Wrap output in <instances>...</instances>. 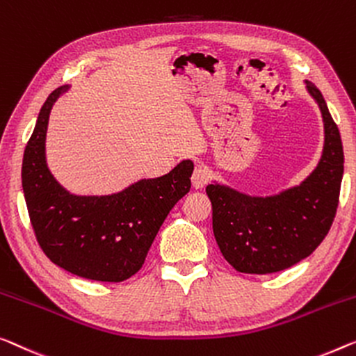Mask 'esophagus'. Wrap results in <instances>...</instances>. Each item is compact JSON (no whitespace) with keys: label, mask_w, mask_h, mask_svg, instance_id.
<instances>
[{"label":"esophagus","mask_w":356,"mask_h":356,"mask_svg":"<svg viewBox=\"0 0 356 356\" xmlns=\"http://www.w3.org/2000/svg\"><path fill=\"white\" fill-rule=\"evenodd\" d=\"M208 180H209V174H208V171H206L204 168H201V166H198V168H195V171H193V174H192V185H193V188H203L206 184H208Z\"/></svg>","instance_id":"1"}]
</instances>
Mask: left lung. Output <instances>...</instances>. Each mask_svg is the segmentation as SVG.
Wrapping results in <instances>:
<instances>
[{"mask_svg":"<svg viewBox=\"0 0 356 356\" xmlns=\"http://www.w3.org/2000/svg\"><path fill=\"white\" fill-rule=\"evenodd\" d=\"M305 83L325 121V148L315 171L299 187L265 198L219 184L206 187L217 245L241 273L265 275L293 267L320 246L336 217L343 176L341 134L320 89Z\"/></svg>","mask_w":356,"mask_h":356,"instance_id":"left-lung-1","label":"left lung"}]
</instances>
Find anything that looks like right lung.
I'll use <instances>...</instances> for the list:
<instances>
[{"mask_svg": "<svg viewBox=\"0 0 356 356\" xmlns=\"http://www.w3.org/2000/svg\"><path fill=\"white\" fill-rule=\"evenodd\" d=\"M67 89L49 94L25 147L22 187L30 222L51 262L81 278L120 283L139 272L169 211L188 193L193 163L185 160L166 176L142 179L120 193H68L44 156L51 108Z\"/></svg>", "mask_w": 356, "mask_h": 356, "instance_id": "1", "label": "right lung"}]
</instances>
